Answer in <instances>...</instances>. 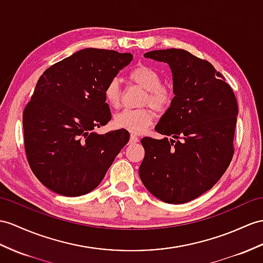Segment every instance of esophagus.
<instances>
[{
  "instance_id": "esophagus-1",
  "label": "esophagus",
  "mask_w": 263,
  "mask_h": 263,
  "mask_svg": "<svg viewBox=\"0 0 263 263\" xmlns=\"http://www.w3.org/2000/svg\"><path fill=\"white\" fill-rule=\"evenodd\" d=\"M139 140V138H138V136L136 135V134H130V139H129V142L132 143V144H135V143H137Z\"/></svg>"
}]
</instances>
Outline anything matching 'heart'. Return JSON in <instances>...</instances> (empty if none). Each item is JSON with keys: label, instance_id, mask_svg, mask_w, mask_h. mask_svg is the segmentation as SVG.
<instances>
[{"label": "heart", "instance_id": "b5f03b06", "mask_svg": "<svg viewBox=\"0 0 263 263\" xmlns=\"http://www.w3.org/2000/svg\"><path fill=\"white\" fill-rule=\"evenodd\" d=\"M129 79L146 91L144 104L152 106L158 111H165L171 106L174 93L165 85H162V77L148 66H139L129 72ZM107 104L112 108H117L121 100L120 81L117 78L107 83L104 90ZM155 115L149 108L143 109H124L115 115L114 124L118 128L139 133L151 126Z\"/></svg>", "mask_w": 263, "mask_h": 263}]
</instances>
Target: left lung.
I'll list each match as a JSON object with an SVG mask.
<instances>
[{
  "instance_id": "8db88e82",
  "label": "left lung",
  "mask_w": 263,
  "mask_h": 263,
  "mask_svg": "<svg viewBox=\"0 0 263 263\" xmlns=\"http://www.w3.org/2000/svg\"><path fill=\"white\" fill-rule=\"evenodd\" d=\"M144 57L170 66L174 98L155 127L170 138L140 140L139 177L161 201L187 203L212 189L231 163L238 102L222 74L187 51L154 50Z\"/></svg>"
}]
</instances>
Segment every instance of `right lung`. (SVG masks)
<instances>
[{
  "label": "right lung",
  "mask_w": 263,
  "mask_h": 263,
  "mask_svg": "<svg viewBox=\"0 0 263 263\" xmlns=\"http://www.w3.org/2000/svg\"><path fill=\"white\" fill-rule=\"evenodd\" d=\"M132 53L86 48L48 68L23 112L30 167L44 186L80 196L104 180L129 140L126 129L97 133L111 119L104 90Z\"/></svg>",
  "instance_id": "obj_1"
}]
</instances>
